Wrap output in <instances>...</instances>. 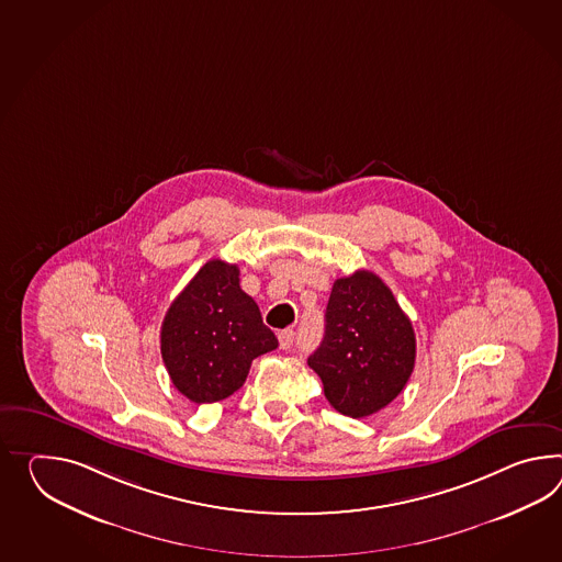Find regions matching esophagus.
Returning a JSON list of instances; mask_svg holds the SVG:
<instances>
[{
  "label": "esophagus",
  "instance_id": "34e87169",
  "mask_svg": "<svg viewBox=\"0 0 562 562\" xmlns=\"http://www.w3.org/2000/svg\"><path fill=\"white\" fill-rule=\"evenodd\" d=\"M278 341H280V347H282V349H290V347L294 345V330H280V333H278Z\"/></svg>",
  "mask_w": 562,
  "mask_h": 562
}]
</instances>
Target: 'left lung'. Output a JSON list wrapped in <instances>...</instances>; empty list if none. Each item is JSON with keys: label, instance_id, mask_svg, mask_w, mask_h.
<instances>
[{"label": "left lung", "instance_id": "left-lung-1", "mask_svg": "<svg viewBox=\"0 0 562 562\" xmlns=\"http://www.w3.org/2000/svg\"><path fill=\"white\" fill-rule=\"evenodd\" d=\"M416 337L380 276L357 270L335 280L325 313V335L311 370L337 412L366 418L385 408L411 380Z\"/></svg>", "mask_w": 562, "mask_h": 562}]
</instances>
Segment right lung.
I'll list each match as a JSON object with an SVG mask.
<instances>
[{
    "label": "right lung",
    "mask_w": 562,
    "mask_h": 562,
    "mask_svg": "<svg viewBox=\"0 0 562 562\" xmlns=\"http://www.w3.org/2000/svg\"><path fill=\"white\" fill-rule=\"evenodd\" d=\"M278 347L260 308L239 286V268L206 261L170 304L160 330V351L175 387L194 404L237 392L251 361Z\"/></svg>",
    "instance_id": "add662e5"
}]
</instances>
